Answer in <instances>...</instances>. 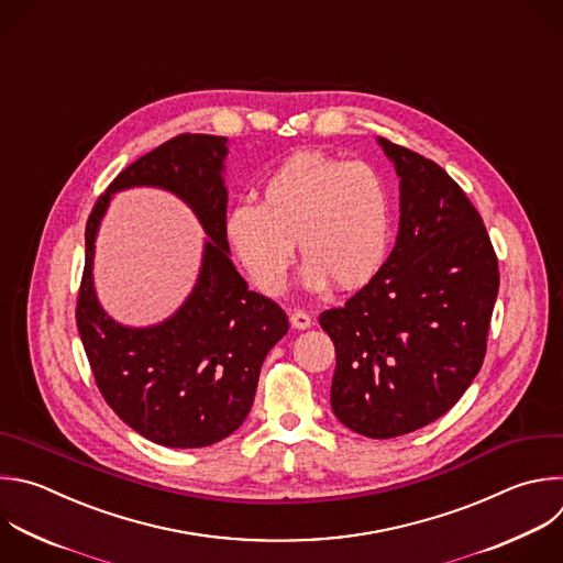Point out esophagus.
<instances>
[{
    "label": "esophagus",
    "mask_w": 563,
    "mask_h": 563,
    "mask_svg": "<svg viewBox=\"0 0 563 563\" xmlns=\"http://www.w3.org/2000/svg\"><path fill=\"white\" fill-rule=\"evenodd\" d=\"M289 322H291L294 329H309V327L313 324L311 316L305 313V311H300V309H296V311L289 313Z\"/></svg>",
    "instance_id": "34e87169"
}]
</instances>
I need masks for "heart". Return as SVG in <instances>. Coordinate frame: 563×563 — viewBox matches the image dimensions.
<instances>
[{"label": "heart", "mask_w": 563, "mask_h": 563, "mask_svg": "<svg viewBox=\"0 0 563 563\" xmlns=\"http://www.w3.org/2000/svg\"><path fill=\"white\" fill-rule=\"evenodd\" d=\"M394 236V203L383 174L322 152L283 161L263 183L261 206L239 203L225 219V239L265 294L287 287L296 258L302 283L360 289L383 269Z\"/></svg>", "instance_id": "obj_1"}]
</instances>
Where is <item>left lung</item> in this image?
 Returning a JSON list of instances; mask_svg holds the SVG:
<instances>
[{
  "mask_svg": "<svg viewBox=\"0 0 563 563\" xmlns=\"http://www.w3.org/2000/svg\"><path fill=\"white\" fill-rule=\"evenodd\" d=\"M400 178L396 245L342 309L320 313L335 344L331 409L389 440L442 418L484 362L497 256L462 187L433 161L378 136Z\"/></svg>",
  "mask_w": 563,
  "mask_h": 563,
  "instance_id": "left-lung-1",
  "label": "left lung"
}]
</instances>
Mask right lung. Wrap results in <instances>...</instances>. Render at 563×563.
<instances>
[{
  "label": "right lung",
  "instance_id": "obj_1",
  "mask_svg": "<svg viewBox=\"0 0 563 563\" xmlns=\"http://www.w3.org/2000/svg\"><path fill=\"white\" fill-rule=\"evenodd\" d=\"M228 136L180 134L128 165L99 197L86 225L77 329L97 387L139 435L169 449H201L247 418L269 349L287 333L285 311L250 291L225 239ZM156 186L180 198L209 239L194 291L165 321L117 323L96 298L91 267L100 221L117 191Z\"/></svg>",
  "mask_w": 563,
  "mask_h": 563
}]
</instances>
